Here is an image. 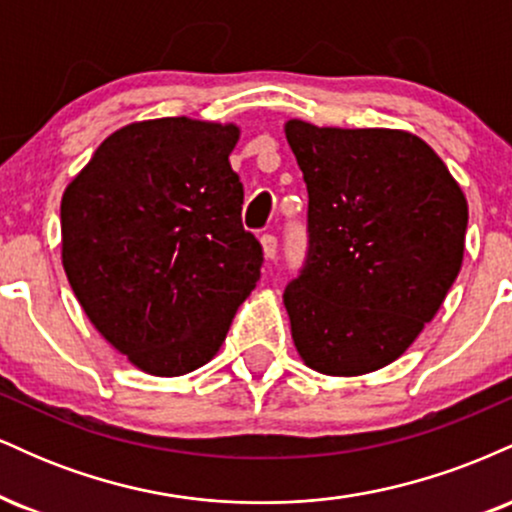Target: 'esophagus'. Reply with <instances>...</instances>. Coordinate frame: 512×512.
<instances>
[{
	"label": "esophagus",
	"mask_w": 512,
	"mask_h": 512,
	"mask_svg": "<svg viewBox=\"0 0 512 512\" xmlns=\"http://www.w3.org/2000/svg\"><path fill=\"white\" fill-rule=\"evenodd\" d=\"M260 243H262V255H264V260H274L276 257V250H279V245H276V238L274 236H262L260 238Z\"/></svg>",
	"instance_id": "1"
}]
</instances>
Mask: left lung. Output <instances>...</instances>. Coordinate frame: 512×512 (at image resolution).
<instances>
[{
    "label": "left lung",
    "instance_id": "8db88e82",
    "mask_svg": "<svg viewBox=\"0 0 512 512\" xmlns=\"http://www.w3.org/2000/svg\"><path fill=\"white\" fill-rule=\"evenodd\" d=\"M284 129L310 199L308 264L284 291L293 344L317 373H373L414 344L460 274L467 197L404 129Z\"/></svg>",
    "mask_w": 512,
    "mask_h": 512
}]
</instances>
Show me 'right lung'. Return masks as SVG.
<instances>
[{
	"mask_svg": "<svg viewBox=\"0 0 512 512\" xmlns=\"http://www.w3.org/2000/svg\"><path fill=\"white\" fill-rule=\"evenodd\" d=\"M233 122L115 129L62 195V267L91 325L132 366L173 378L219 354L260 279L243 228Z\"/></svg>",
	"mask_w": 512,
	"mask_h": 512,
	"instance_id": "1",
	"label": "right lung"
}]
</instances>
